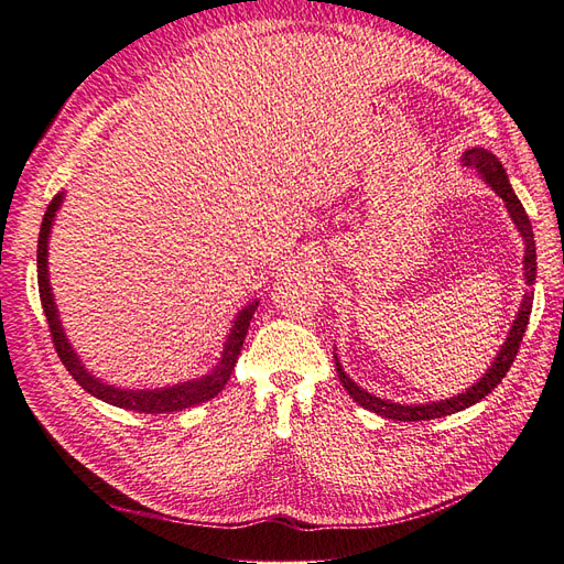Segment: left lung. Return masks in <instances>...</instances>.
<instances>
[{"label": "left lung", "mask_w": 564, "mask_h": 564, "mask_svg": "<svg viewBox=\"0 0 564 564\" xmlns=\"http://www.w3.org/2000/svg\"><path fill=\"white\" fill-rule=\"evenodd\" d=\"M464 164L477 169V172L482 174V178L506 202L510 218L516 220L518 230L524 237V247H527L524 249V278H527V284L532 286L534 280H536L534 232H532V224H529V216H527V212L522 207V202L518 199V195L513 193V187H510V183H508L506 169L501 166L497 155H491V152H487L485 148L468 150L466 155H464ZM532 301H534V292H527L524 299H522V305H520V313H518V317L513 322V329H510L506 344H503L501 352L497 355V360H494L491 369L473 388H468L466 392H460V395H456L452 400H442V402H433V404H419V406H402V404H395V402L373 398V395H369L367 390H362L360 386L352 383L346 377V371L340 369V365L336 362L338 379H340V383H344V388L348 390V395L357 404H362L365 409H369V412H377V414H381L386 419H395V421H431V419H442V416H449L454 412H460V409L473 406L475 402H480L485 395H489V392L497 388L501 383V379L508 373L510 365H513V360L518 357L522 336H524V329H527V324H529V315H532Z\"/></svg>", "instance_id": "left-lung-1"}]
</instances>
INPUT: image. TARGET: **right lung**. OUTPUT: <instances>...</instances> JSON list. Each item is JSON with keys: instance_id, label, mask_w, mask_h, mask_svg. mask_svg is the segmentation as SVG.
Here are the masks:
<instances>
[{"instance_id": "add662e5", "label": "right lung", "mask_w": 564, "mask_h": 564, "mask_svg": "<svg viewBox=\"0 0 564 564\" xmlns=\"http://www.w3.org/2000/svg\"><path fill=\"white\" fill-rule=\"evenodd\" d=\"M63 195L58 193L54 199L48 202L42 228H40V242H37V282H40V299H42V308L48 322V332H51V340H54V348L61 357L63 367L70 371V377L87 390L91 392L94 398L110 402L115 406L122 409H133V412H143V414H169V412H181V409L195 406L207 402L212 398H216L224 386L228 383L230 373L235 369L237 357H240L245 336L249 329V322L253 317V311L259 303H251L240 313V317L235 319V327L228 336V344L224 350V360L216 367V371H212L209 377H204L199 381H187L183 386H174V388H164V390H117L110 386H104L100 381H96L91 373L84 371V367L79 365L77 355L73 352V348L67 346V338L63 336L61 322L56 315V305H54V294H51L48 286V270H46V240H48V230L51 224H54V216L61 207Z\"/></svg>"}]
</instances>
